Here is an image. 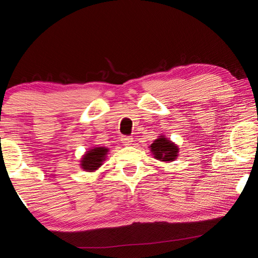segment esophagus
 Listing matches in <instances>:
<instances>
[{
  "label": "esophagus",
  "instance_id": "1",
  "mask_svg": "<svg viewBox=\"0 0 258 258\" xmlns=\"http://www.w3.org/2000/svg\"><path fill=\"white\" fill-rule=\"evenodd\" d=\"M121 142H123L124 146H131L133 142V138L132 137H123L121 138Z\"/></svg>",
  "mask_w": 258,
  "mask_h": 258
}]
</instances>
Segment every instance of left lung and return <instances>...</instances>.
Segmentation results:
<instances>
[{
    "mask_svg": "<svg viewBox=\"0 0 258 258\" xmlns=\"http://www.w3.org/2000/svg\"><path fill=\"white\" fill-rule=\"evenodd\" d=\"M151 149L152 155L156 159L160 161H173L175 160L178 154V148L177 146L165 138L164 135H161L158 139H156L154 143L149 147Z\"/></svg>",
    "mask_w": 258,
    "mask_h": 258,
    "instance_id": "left-lung-1",
    "label": "left lung"
}]
</instances>
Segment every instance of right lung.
<instances>
[{"label": "right lung", "instance_id": "1", "mask_svg": "<svg viewBox=\"0 0 258 258\" xmlns=\"http://www.w3.org/2000/svg\"><path fill=\"white\" fill-rule=\"evenodd\" d=\"M108 148L106 147H95L86 151V154L81 159V167L86 172H94L102 165L106 160L108 154Z\"/></svg>", "mask_w": 258, "mask_h": 258}]
</instances>
